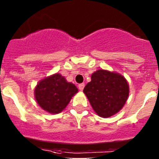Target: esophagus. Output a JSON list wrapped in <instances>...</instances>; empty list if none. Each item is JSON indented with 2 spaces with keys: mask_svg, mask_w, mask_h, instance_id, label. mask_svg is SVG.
<instances>
[{
  "mask_svg": "<svg viewBox=\"0 0 159 159\" xmlns=\"http://www.w3.org/2000/svg\"><path fill=\"white\" fill-rule=\"evenodd\" d=\"M79 89L80 90V91H83L84 88V87H85V84H79Z\"/></svg>",
  "mask_w": 159,
  "mask_h": 159,
  "instance_id": "1",
  "label": "esophagus"
}]
</instances>
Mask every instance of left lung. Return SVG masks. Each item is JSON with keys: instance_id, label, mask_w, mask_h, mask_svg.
Wrapping results in <instances>:
<instances>
[{"instance_id": "obj_1", "label": "left lung", "mask_w": 159, "mask_h": 159, "mask_svg": "<svg viewBox=\"0 0 159 159\" xmlns=\"http://www.w3.org/2000/svg\"><path fill=\"white\" fill-rule=\"evenodd\" d=\"M94 111L99 116L111 117L121 110L129 95V86L123 75L98 70L84 89Z\"/></svg>"}]
</instances>
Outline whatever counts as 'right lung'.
<instances>
[{
  "instance_id": "right-lung-1",
  "label": "right lung",
  "mask_w": 159,
  "mask_h": 159,
  "mask_svg": "<svg viewBox=\"0 0 159 159\" xmlns=\"http://www.w3.org/2000/svg\"><path fill=\"white\" fill-rule=\"evenodd\" d=\"M77 92L74 84L67 82L60 74H54L39 82L35 89V96L43 110L57 114L64 110Z\"/></svg>"
}]
</instances>
